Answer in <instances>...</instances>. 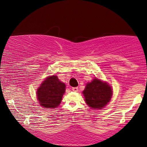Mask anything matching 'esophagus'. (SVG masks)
<instances>
[{"label": "esophagus", "instance_id": "esophagus-1", "mask_svg": "<svg viewBox=\"0 0 147 147\" xmlns=\"http://www.w3.org/2000/svg\"><path fill=\"white\" fill-rule=\"evenodd\" d=\"M72 91H74V92H77V91H78V87H76V88H72Z\"/></svg>", "mask_w": 147, "mask_h": 147}]
</instances>
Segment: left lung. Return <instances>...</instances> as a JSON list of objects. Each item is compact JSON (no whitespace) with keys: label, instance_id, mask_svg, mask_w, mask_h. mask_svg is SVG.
Returning <instances> with one entry per match:
<instances>
[{"label":"left lung","instance_id":"1","mask_svg":"<svg viewBox=\"0 0 147 147\" xmlns=\"http://www.w3.org/2000/svg\"><path fill=\"white\" fill-rule=\"evenodd\" d=\"M83 93L89 107L92 109H102L110 101L112 89L107 83L95 78L86 85Z\"/></svg>","mask_w":147,"mask_h":147}]
</instances>
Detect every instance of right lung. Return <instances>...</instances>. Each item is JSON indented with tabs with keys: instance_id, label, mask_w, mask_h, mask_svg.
I'll return each instance as SVG.
<instances>
[{
	"instance_id": "obj_1",
	"label": "right lung",
	"mask_w": 147,
	"mask_h": 147,
	"mask_svg": "<svg viewBox=\"0 0 147 147\" xmlns=\"http://www.w3.org/2000/svg\"><path fill=\"white\" fill-rule=\"evenodd\" d=\"M65 90V85L56 76L46 79L37 91L40 105L44 108H55L60 104Z\"/></svg>"
}]
</instances>
